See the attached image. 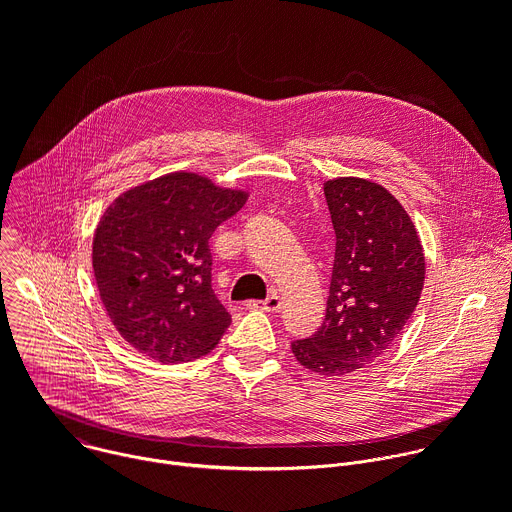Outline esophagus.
<instances>
[{"instance_id": "esophagus-1", "label": "esophagus", "mask_w": 512, "mask_h": 512, "mask_svg": "<svg viewBox=\"0 0 512 512\" xmlns=\"http://www.w3.org/2000/svg\"><path fill=\"white\" fill-rule=\"evenodd\" d=\"M247 308H251V310H265V312H279L281 310V300H279V296H269L263 302L251 300V302H247Z\"/></svg>"}]
</instances>
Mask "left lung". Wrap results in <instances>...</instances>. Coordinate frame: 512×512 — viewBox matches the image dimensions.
Listing matches in <instances>:
<instances>
[{
    "instance_id": "8db88e82",
    "label": "left lung",
    "mask_w": 512,
    "mask_h": 512,
    "mask_svg": "<svg viewBox=\"0 0 512 512\" xmlns=\"http://www.w3.org/2000/svg\"><path fill=\"white\" fill-rule=\"evenodd\" d=\"M336 251L324 324L291 342L302 367L342 377L375 362L415 312L425 257L409 214L383 186L362 178L324 184Z\"/></svg>"
}]
</instances>
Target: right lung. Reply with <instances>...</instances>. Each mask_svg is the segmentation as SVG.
Here are the masks:
<instances>
[{"mask_svg": "<svg viewBox=\"0 0 512 512\" xmlns=\"http://www.w3.org/2000/svg\"><path fill=\"white\" fill-rule=\"evenodd\" d=\"M245 202L247 192L174 172L127 190L105 210L93 271L113 326L135 350L186 362L227 332L231 314L210 283L208 239Z\"/></svg>", "mask_w": 512, "mask_h": 512, "instance_id": "obj_1", "label": "right lung"}]
</instances>
